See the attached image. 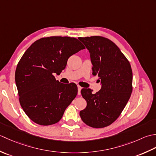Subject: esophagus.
<instances>
[{"instance_id":"34e87169","label":"esophagus","mask_w":156,"mask_h":156,"mask_svg":"<svg viewBox=\"0 0 156 156\" xmlns=\"http://www.w3.org/2000/svg\"><path fill=\"white\" fill-rule=\"evenodd\" d=\"M77 89H78V95H80L81 94V90L82 87L79 86V85H78Z\"/></svg>"}]
</instances>
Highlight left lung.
<instances>
[{
    "label": "left lung",
    "mask_w": 156,
    "mask_h": 156,
    "mask_svg": "<svg viewBox=\"0 0 156 156\" xmlns=\"http://www.w3.org/2000/svg\"><path fill=\"white\" fill-rule=\"evenodd\" d=\"M90 54L92 74L98 75L101 87L96 94L91 89L81 93L87 106L79 114L84 123L103 128L118 119L132 93L133 73L129 60L112 41L101 36L79 37Z\"/></svg>",
    "instance_id": "8db88e82"
}]
</instances>
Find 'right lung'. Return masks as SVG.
<instances>
[{
    "label": "right lung",
    "instance_id": "add662e5",
    "mask_svg": "<svg viewBox=\"0 0 156 156\" xmlns=\"http://www.w3.org/2000/svg\"><path fill=\"white\" fill-rule=\"evenodd\" d=\"M75 37L52 36L34 42L21 57L15 71L20 102L25 113L38 125L58 122L77 94L74 83L65 84L54 74L65 69L71 56L84 49Z\"/></svg>",
    "mask_w": 156,
    "mask_h": 156
}]
</instances>
